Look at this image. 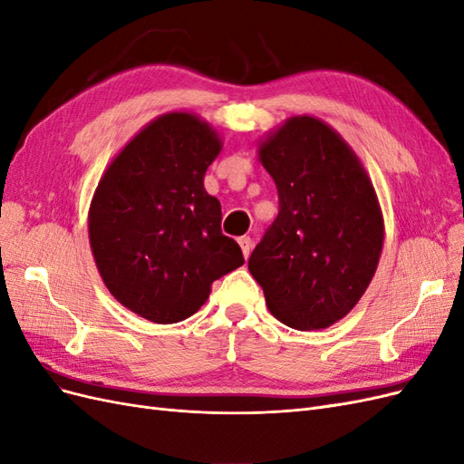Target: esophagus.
I'll use <instances>...</instances> for the list:
<instances>
[{
  "label": "esophagus",
  "mask_w": 464,
  "mask_h": 464,
  "mask_svg": "<svg viewBox=\"0 0 464 464\" xmlns=\"http://www.w3.org/2000/svg\"><path fill=\"white\" fill-rule=\"evenodd\" d=\"M237 244H240L242 254H244V257L247 259L249 254H251V246H254V242H251V237H249V236H244V237H240V240H237Z\"/></svg>",
  "instance_id": "1"
}]
</instances>
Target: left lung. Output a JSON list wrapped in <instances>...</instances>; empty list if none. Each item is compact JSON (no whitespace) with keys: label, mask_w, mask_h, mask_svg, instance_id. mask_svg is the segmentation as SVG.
Listing matches in <instances>:
<instances>
[{"label":"left lung","mask_w":464,"mask_h":464,"mask_svg":"<svg viewBox=\"0 0 464 464\" xmlns=\"http://www.w3.org/2000/svg\"><path fill=\"white\" fill-rule=\"evenodd\" d=\"M278 217L249 257L269 312L298 331L327 329L360 302L383 249V213L366 168L331 125L288 118L257 147Z\"/></svg>","instance_id":"left-lung-1"}]
</instances>
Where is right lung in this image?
Here are the masks:
<instances>
[{
	"label": "right lung",
	"instance_id": "add662e5",
	"mask_svg": "<svg viewBox=\"0 0 464 464\" xmlns=\"http://www.w3.org/2000/svg\"><path fill=\"white\" fill-rule=\"evenodd\" d=\"M218 133L189 111L147 123L106 168L89 208V240L106 288L130 312L178 323L207 302L210 285L244 265L205 191Z\"/></svg>",
	"mask_w": 464,
	"mask_h": 464
}]
</instances>
